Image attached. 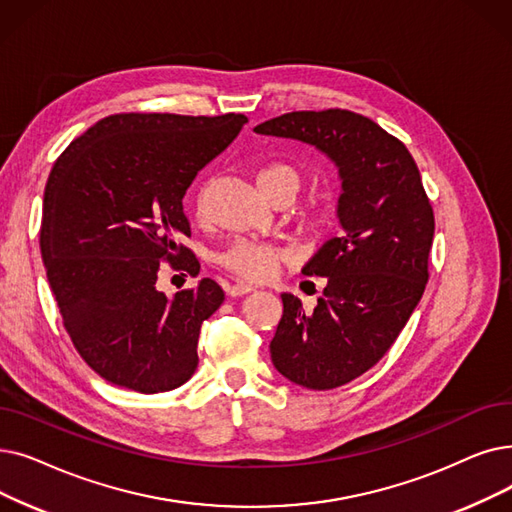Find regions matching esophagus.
<instances>
[{
  "mask_svg": "<svg viewBox=\"0 0 512 512\" xmlns=\"http://www.w3.org/2000/svg\"><path fill=\"white\" fill-rule=\"evenodd\" d=\"M255 288L251 286V284H232L230 288H228V295L230 297H242V295H249V293H253Z\"/></svg>",
  "mask_w": 512,
  "mask_h": 512,
  "instance_id": "1",
  "label": "esophagus"
}]
</instances>
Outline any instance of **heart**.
Segmentation results:
<instances>
[{
  "label": "heart",
  "mask_w": 512,
  "mask_h": 512,
  "mask_svg": "<svg viewBox=\"0 0 512 512\" xmlns=\"http://www.w3.org/2000/svg\"><path fill=\"white\" fill-rule=\"evenodd\" d=\"M257 184L263 196H272L280 190H291L297 196L303 184V177L299 169H295L293 165L272 163L257 173ZM282 259H286V255L280 249L255 240H236L232 247L221 255L224 268H228L230 272L244 280L255 282L272 278Z\"/></svg>",
  "instance_id": "b5f03b06"
}]
</instances>
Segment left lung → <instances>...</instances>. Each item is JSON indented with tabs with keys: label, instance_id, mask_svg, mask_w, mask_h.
<instances>
[{
	"label": "left lung",
	"instance_id": "left-lung-1",
	"mask_svg": "<svg viewBox=\"0 0 512 512\" xmlns=\"http://www.w3.org/2000/svg\"><path fill=\"white\" fill-rule=\"evenodd\" d=\"M314 146L341 177L343 228L303 268L326 278L314 314L282 295L284 311L270 343L276 370L307 389L358 379L389 351L429 280L435 219L418 167L397 138L349 110H299L255 127Z\"/></svg>",
	"mask_w": 512,
	"mask_h": 512
}]
</instances>
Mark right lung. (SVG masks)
<instances>
[{
	"label": "right lung",
	"mask_w": 512,
	"mask_h": 512,
	"mask_svg": "<svg viewBox=\"0 0 512 512\" xmlns=\"http://www.w3.org/2000/svg\"><path fill=\"white\" fill-rule=\"evenodd\" d=\"M247 123L244 115H110L71 142L43 194L41 257L64 328L108 383L140 393L184 385L201 324L224 301L211 278L167 297L159 270L196 276L184 194Z\"/></svg>",
	"instance_id": "right-lung-1"
}]
</instances>
